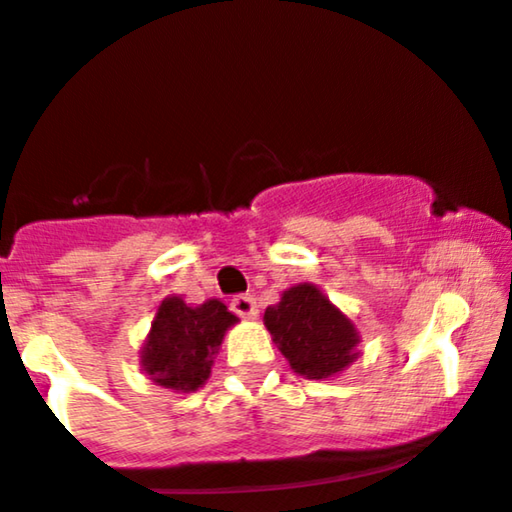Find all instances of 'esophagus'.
<instances>
[{
	"mask_svg": "<svg viewBox=\"0 0 512 512\" xmlns=\"http://www.w3.org/2000/svg\"><path fill=\"white\" fill-rule=\"evenodd\" d=\"M232 312L239 314L244 319H256L258 317V304L254 295H237L232 300Z\"/></svg>",
	"mask_w": 512,
	"mask_h": 512,
	"instance_id": "34e87169",
	"label": "esophagus"
}]
</instances>
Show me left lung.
I'll use <instances>...</instances> for the list:
<instances>
[{
    "mask_svg": "<svg viewBox=\"0 0 512 512\" xmlns=\"http://www.w3.org/2000/svg\"><path fill=\"white\" fill-rule=\"evenodd\" d=\"M273 343L297 375L331 380L360 355V331L319 285L300 283L283 290L278 304L263 314Z\"/></svg>",
    "mask_w": 512,
    "mask_h": 512,
    "instance_id": "1",
    "label": "left lung"
}]
</instances>
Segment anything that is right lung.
Masks as SVG:
<instances>
[{
    "label": "right lung",
    "mask_w": 512,
    "mask_h": 512,
    "mask_svg": "<svg viewBox=\"0 0 512 512\" xmlns=\"http://www.w3.org/2000/svg\"><path fill=\"white\" fill-rule=\"evenodd\" d=\"M237 321L220 300L191 307L179 295L164 297L140 348V367L159 387L198 392L208 382L222 338Z\"/></svg>",
    "instance_id": "obj_1"
}]
</instances>
